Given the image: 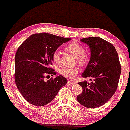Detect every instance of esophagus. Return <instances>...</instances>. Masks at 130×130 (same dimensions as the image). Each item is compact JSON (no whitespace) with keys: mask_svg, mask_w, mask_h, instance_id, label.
<instances>
[{"mask_svg":"<svg viewBox=\"0 0 130 130\" xmlns=\"http://www.w3.org/2000/svg\"><path fill=\"white\" fill-rule=\"evenodd\" d=\"M67 82H68V84H69L70 85H73L75 84V82L73 81V80H69V81H68Z\"/></svg>","mask_w":130,"mask_h":130,"instance_id":"esophagus-1","label":"esophagus"}]
</instances>
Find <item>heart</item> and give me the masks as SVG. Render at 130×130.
<instances>
[{
    "label": "heart",
    "mask_w": 130,
    "mask_h": 130,
    "mask_svg": "<svg viewBox=\"0 0 130 130\" xmlns=\"http://www.w3.org/2000/svg\"><path fill=\"white\" fill-rule=\"evenodd\" d=\"M65 50L70 52L76 58L77 63L80 66L86 64L89 60V52L84 50V46L82 44L77 41H73L66 46ZM60 53L58 51H55L52 55V59L55 63L59 64L60 61ZM61 75L69 79H73L76 75L79 73L78 68H71L65 67L60 70Z\"/></svg>",
    "instance_id": "1"
}]
</instances>
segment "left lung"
<instances>
[{
	"label": "left lung",
	"instance_id": "1",
	"mask_svg": "<svg viewBox=\"0 0 130 130\" xmlns=\"http://www.w3.org/2000/svg\"><path fill=\"white\" fill-rule=\"evenodd\" d=\"M80 41L88 44L90 49V60L82 76L91 78V82L78 83L83 90L76 99L85 107L97 108L109 101L115 93L121 65L112 44L99 37L83 38Z\"/></svg>",
	"mask_w": 130,
	"mask_h": 130
}]
</instances>
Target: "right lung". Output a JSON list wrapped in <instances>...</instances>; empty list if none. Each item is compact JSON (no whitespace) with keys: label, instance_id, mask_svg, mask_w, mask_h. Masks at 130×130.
I'll return each instance as SVG.
<instances>
[{"label":"right lung","instance_id":"add662e5","mask_svg":"<svg viewBox=\"0 0 130 130\" xmlns=\"http://www.w3.org/2000/svg\"><path fill=\"white\" fill-rule=\"evenodd\" d=\"M69 38L47 33L31 35L17 51L15 57V81L23 97L33 105H45L54 99L67 82L63 76L56 75L52 65V54Z\"/></svg>","mask_w":130,"mask_h":130}]
</instances>
